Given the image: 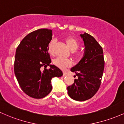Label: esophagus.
I'll return each mask as SVG.
<instances>
[{"instance_id": "obj_1", "label": "esophagus", "mask_w": 124, "mask_h": 124, "mask_svg": "<svg viewBox=\"0 0 124 124\" xmlns=\"http://www.w3.org/2000/svg\"><path fill=\"white\" fill-rule=\"evenodd\" d=\"M66 76V73H65V72H63V76Z\"/></svg>"}]
</instances>
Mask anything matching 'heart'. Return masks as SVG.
I'll use <instances>...</instances> for the list:
<instances>
[{"mask_svg":"<svg viewBox=\"0 0 124 124\" xmlns=\"http://www.w3.org/2000/svg\"><path fill=\"white\" fill-rule=\"evenodd\" d=\"M65 43H66L67 46L70 49V51L73 52V57L77 61L80 60L82 58L83 56V54L81 52H75L78 50L79 48L80 44L76 38L72 37H68L65 39ZM54 45V41H51L49 43L48 47V51L49 53L53 55V47ZM53 63L56 66L58 67L61 69H65L66 68L70 67L72 65V61L70 59H64V58L58 57L55 59L53 61Z\"/></svg>","mask_w":124,"mask_h":124,"instance_id":"1","label":"heart"}]
</instances>
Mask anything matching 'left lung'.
<instances>
[{
    "mask_svg": "<svg viewBox=\"0 0 124 124\" xmlns=\"http://www.w3.org/2000/svg\"><path fill=\"white\" fill-rule=\"evenodd\" d=\"M85 44V53L79 63L71 68L76 73L74 83L68 86L70 98L83 101L92 98L99 89L104 69L103 50L95 38L85 32L80 34Z\"/></svg>",
    "mask_w": 124,
    "mask_h": 124,
    "instance_id": "1",
    "label": "left lung"
}]
</instances>
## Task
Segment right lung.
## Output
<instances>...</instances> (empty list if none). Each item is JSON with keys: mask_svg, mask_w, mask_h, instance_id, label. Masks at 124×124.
<instances>
[{"mask_svg": "<svg viewBox=\"0 0 124 124\" xmlns=\"http://www.w3.org/2000/svg\"><path fill=\"white\" fill-rule=\"evenodd\" d=\"M52 30L39 29L28 34L21 41L16 51L14 64L15 76L21 89L28 96L42 99L52 90L51 79L63 75L54 65L48 47L52 39ZM49 66V70L46 69ZM45 68L42 70L41 68Z\"/></svg>", "mask_w": 124, "mask_h": 124, "instance_id": "right-lung-1", "label": "right lung"}]
</instances>
